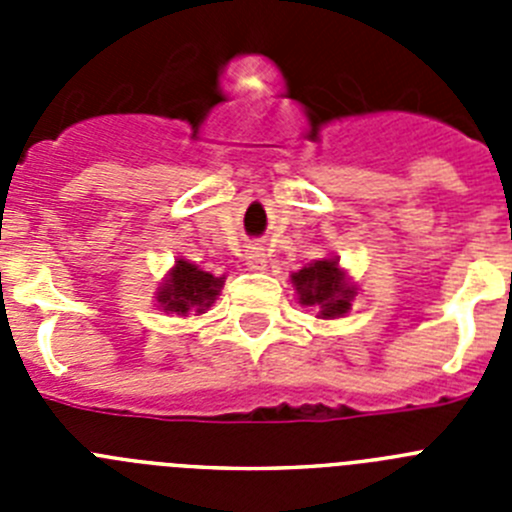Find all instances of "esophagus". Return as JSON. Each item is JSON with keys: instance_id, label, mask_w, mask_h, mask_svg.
<instances>
[{"instance_id": "esophagus-1", "label": "esophagus", "mask_w": 512, "mask_h": 512, "mask_svg": "<svg viewBox=\"0 0 512 512\" xmlns=\"http://www.w3.org/2000/svg\"><path fill=\"white\" fill-rule=\"evenodd\" d=\"M246 264H248V269H253V271L266 269V251H264V246H259V243H253V246H248L246 248Z\"/></svg>"}]
</instances>
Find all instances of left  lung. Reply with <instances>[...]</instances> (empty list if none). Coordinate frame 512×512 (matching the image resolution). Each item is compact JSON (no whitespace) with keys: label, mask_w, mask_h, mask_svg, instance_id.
<instances>
[{"label":"left lung","mask_w":512,"mask_h":512,"mask_svg":"<svg viewBox=\"0 0 512 512\" xmlns=\"http://www.w3.org/2000/svg\"><path fill=\"white\" fill-rule=\"evenodd\" d=\"M289 279H292L300 305L318 307L320 320L346 318L351 312V302L359 295V287L338 264L336 256L312 261L300 271H292Z\"/></svg>","instance_id":"8db88e82"}]
</instances>
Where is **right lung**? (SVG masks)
Masks as SVG:
<instances>
[{"label":"right lung","instance_id":"add662e5","mask_svg":"<svg viewBox=\"0 0 512 512\" xmlns=\"http://www.w3.org/2000/svg\"><path fill=\"white\" fill-rule=\"evenodd\" d=\"M223 284L225 277L202 271L187 259H176L156 287V307L166 315H179V318L202 315L217 300Z\"/></svg>","mask_w":512,"mask_h":512}]
</instances>
